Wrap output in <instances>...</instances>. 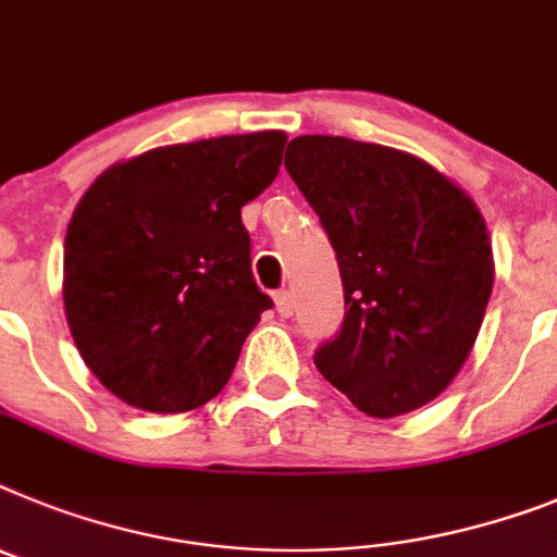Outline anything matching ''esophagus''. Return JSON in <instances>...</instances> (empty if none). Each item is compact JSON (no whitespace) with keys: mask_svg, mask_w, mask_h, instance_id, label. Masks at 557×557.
Segmentation results:
<instances>
[{"mask_svg":"<svg viewBox=\"0 0 557 557\" xmlns=\"http://www.w3.org/2000/svg\"><path fill=\"white\" fill-rule=\"evenodd\" d=\"M275 310H278L282 318H289L293 310H296V304H293V296H289L287 289H284V293H275Z\"/></svg>","mask_w":557,"mask_h":557,"instance_id":"1","label":"esophagus"}]
</instances>
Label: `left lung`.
I'll return each instance as SVG.
<instances>
[{"mask_svg": "<svg viewBox=\"0 0 557 557\" xmlns=\"http://www.w3.org/2000/svg\"><path fill=\"white\" fill-rule=\"evenodd\" d=\"M284 165L344 282V326L318 346V372L380 420L436 400L491 301L493 247L476 202L420 157L349 137H296Z\"/></svg>", "mask_w": 557, "mask_h": 557, "instance_id": "1", "label": "left lung"}]
</instances>
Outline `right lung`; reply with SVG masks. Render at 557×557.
Here are the masks:
<instances>
[{
    "label": "right lung",
    "instance_id": "add662e5",
    "mask_svg": "<svg viewBox=\"0 0 557 557\" xmlns=\"http://www.w3.org/2000/svg\"><path fill=\"white\" fill-rule=\"evenodd\" d=\"M284 132L151 149L81 197L64 239V312L109 392L154 414L206 406L273 301L253 282L242 208L282 165Z\"/></svg>",
    "mask_w": 557,
    "mask_h": 557
}]
</instances>
